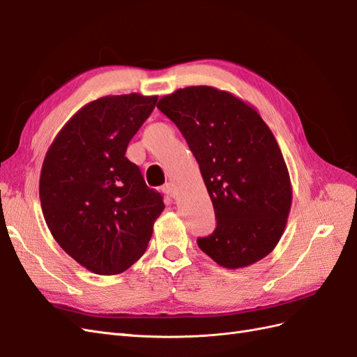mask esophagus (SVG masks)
Here are the masks:
<instances>
[{
	"label": "esophagus",
	"instance_id": "34e87169",
	"mask_svg": "<svg viewBox=\"0 0 357 357\" xmlns=\"http://www.w3.org/2000/svg\"><path fill=\"white\" fill-rule=\"evenodd\" d=\"M162 192H164L167 197L174 198L176 197V186L172 185V183H167V185L162 186Z\"/></svg>",
	"mask_w": 357,
	"mask_h": 357
}]
</instances>
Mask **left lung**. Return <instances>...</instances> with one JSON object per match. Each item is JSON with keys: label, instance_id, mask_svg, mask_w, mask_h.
I'll return each mask as SVG.
<instances>
[{"label": "left lung", "instance_id": "obj_1", "mask_svg": "<svg viewBox=\"0 0 357 357\" xmlns=\"http://www.w3.org/2000/svg\"><path fill=\"white\" fill-rule=\"evenodd\" d=\"M158 109L180 129L211 198L218 226L198 238L220 266L236 269L274 250L291 205L290 177L271 129L229 92L189 86Z\"/></svg>", "mask_w": 357, "mask_h": 357}]
</instances>
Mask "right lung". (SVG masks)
Here are the masks:
<instances>
[{
  "mask_svg": "<svg viewBox=\"0 0 357 357\" xmlns=\"http://www.w3.org/2000/svg\"><path fill=\"white\" fill-rule=\"evenodd\" d=\"M158 96H102L86 104L49 147L40 201L53 238L82 266L100 275L123 273L146 252L164 211L125 153L152 114Z\"/></svg>",
  "mask_w": 357,
  "mask_h": 357,
  "instance_id": "right-lung-1",
  "label": "right lung"
}]
</instances>
